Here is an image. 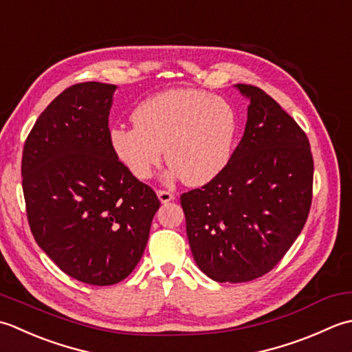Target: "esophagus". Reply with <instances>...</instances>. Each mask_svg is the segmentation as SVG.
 <instances>
[{
  "mask_svg": "<svg viewBox=\"0 0 352 352\" xmlns=\"http://www.w3.org/2000/svg\"><path fill=\"white\" fill-rule=\"evenodd\" d=\"M156 195H157V197H160L162 204H168V202H171V200H175L173 192H170L167 190H160L156 192Z\"/></svg>",
  "mask_w": 352,
  "mask_h": 352,
  "instance_id": "esophagus-1",
  "label": "esophagus"
}]
</instances>
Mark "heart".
I'll list each match as a JSON object with an SVG mask.
<instances>
[{
    "label": "heart",
    "mask_w": 352,
    "mask_h": 352,
    "mask_svg": "<svg viewBox=\"0 0 352 352\" xmlns=\"http://www.w3.org/2000/svg\"><path fill=\"white\" fill-rule=\"evenodd\" d=\"M133 127H113L109 144L120 162L141 181L152 177L166 148L168 179L205 185L231 162L240 120L235 107L200 89H170L144 100L132 113Z\"/></svg>",
    "instance_id": "1"
}]
</instances>
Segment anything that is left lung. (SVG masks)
<instances>
[{"label": "left lung", "mask_w": 352, "mask_h": 352, "mask_svg": "<svg viewBox=\"0 0 352 352\" xmlns=\"http://www.w3.org/2000/svg\"><path fill=\"white\" fill-rule=\"evenodd\" d=\"M248 121L221 175L181 196L191 254L217 283H246L274 269L308 217L313 156L307 135L263 89L235 85Z\"/></svg>", "instance_id": "left-lung-1"}]
</instances>
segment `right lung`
<instances>
[{
  "instance_id": "right-lung-1",
  "label": "right lung",
  "mask_w": 352,
  "mask_h": 352,
  "mask_svg": "<svg viewBox=\"0 0 352 352\" xmlns=\"http://www.w3.org/2000/svg\"><path fill=\"white\" fill-rule=\"evenodd\" d=\"M116 89L86 82L57 96L28 133L21 166L36 243L68 276L92 285L132 274L161 205L111 148Z\"/></svg>"
}]
</instances>
